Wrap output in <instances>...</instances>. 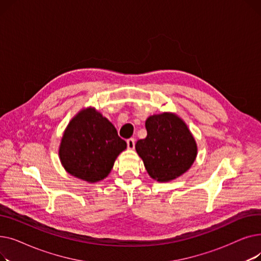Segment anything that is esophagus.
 Returning a JSON list of instances; mask_svg holds the SVG:
<instances>
[{
  "label": "esophagus",
  "mask_w": 261,
  "mask_h": 261,
  "mask_svg": "<svg viewBox=\"0 0 261 261\" xmlns=\"http://www.w3.org/2000/svg\"><path fill=\"white\" fill-rule=\"evenodd\" d=\"M134 146H135V141H134V139H129V140H127V147H128V149L132 150V149H134Z\"/></svg>",
  "instance_id": "obj_1"
}]
</instances>
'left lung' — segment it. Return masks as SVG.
Instances as JSON below:
<instances>
[{
  "mask_svg": "<svg viewBox=\"0 0 261 261\" xmlns=\"http://www.w3.org/2000/svg\"><path fill=\"white\" fill-rule=\"evenodd\" d=\"M147 136L135 144L148 174L158 182H170L193 165L198 146L185 121L171 112L146 119Z\"/></svg>",
  "mask_w": 261,
  "mask_h": 261,
  "instance_id": "8db88e82",
  "label": "left lung"
}]
</instances>
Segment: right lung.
<instances>
[{"label": "right lung", "instance_id": "right-lung-1", "mask_svg": "<svg viewBox=\"0 0 261 261\" xmlns=\"http://www.w3.org/2000/svg\"><path fill=\"white\" fill-rule=\"evenodd\" d=\"M127 148L113 123L93 107L70 120L59 146V159L71 175L96 183L111 172L116 158Z\"/></svg>", "mask_w": 261, "mask_h": 261}]
</instances>
